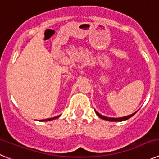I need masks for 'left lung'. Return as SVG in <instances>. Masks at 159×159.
<instances>
[{
    "mask_svg": "<svg viewBox=\"0 0 159 159\" xmlns=\"http://www.w3.org/2000/svg\"><path fill=\"white\" fill-rule=\"evenodd\" d=\"M136 112H137V111H136ZM136 112H134V113L132 114V115H130V116H125V117H122V118H108V117H105V116H102V115H100V114L98 113L97 111H95V113H96L97 116H99V117L100 118V119H104V120H107V121L118 122V121H124V120H127V119H130V117H132V116H134Z\"/></svg>",
    "mask_w": 159,
    "mask_h": 159,
    "instance_id": "left-lung-1",
    "label": "left lung"
}]
</instances>
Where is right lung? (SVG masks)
Segmentation results:
<instances>
[{
  "mask_svg": "<svg viewBox=\"0 0 159 159\" xmlns=\"http://www.w3.org/2000/svg\"><path fill=\"white\" fill-rule=\"evenodd\" d=\"M60 117V116H56V117H53V118H51V119H43V120H40V121H51V120H53V119H57V118Z\"/></svg>",
  "mask_w": 159,
  "mask_h": 159,
  "instance_id": "add662e5",
  "label": "right lung"
}]
</instances>
